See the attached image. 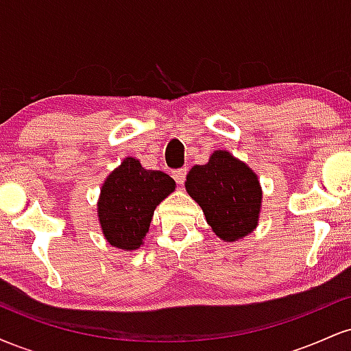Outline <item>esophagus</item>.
Here are the masks:
<instances>
[{
  "mask_svg": "<svg viewBox=\"0 0 351 351\" xmlns=\"http://www.w3.org/2000/svg\"><path fill=\"white\" fill-rule=\"evenodd\" d=\"M186 173H188L186 168H178V170L173 171L171 175H173V178H175L176 183H178V184H183V183H184V180H186Z\"/></svg>",
  "mask_w": 351,
  "mask_h": 351,
  "instance_id": "34e87169",
  "label": "esophagus"
}]
</instances>
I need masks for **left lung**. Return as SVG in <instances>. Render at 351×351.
I'll return each instance as SVG.
<instances>
[{
	"label": "left lung",
	"instance_id": "8db88e82",
	"mask_svg": "<svg viewBox=\"0 0 351 351\" xmlns=\"http://www.w3.org/2000/svg\"><path fill=\"white\" fill-rule=\"evenodd\" d=\"M184 184L223 241L241 239L257 226L263 198L259 181L251 168L231 153H213L206 165L189 170Z\"/></svg>",
	"mask_w": 351,
	"mask_h": 351
}]
</instances>
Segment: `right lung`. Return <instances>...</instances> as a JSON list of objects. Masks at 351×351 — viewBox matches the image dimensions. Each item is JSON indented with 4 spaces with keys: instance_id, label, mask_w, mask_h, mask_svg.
Wrapping results in <instances>:
<instances>
[{
    "instance_id": "obj_1",
    "label": "right lung",
    "mask_w": 351,
    "mask_h": 351,
    "mask_svg": "<svg viewBox=\"0 0 351 351\" xmlns=\"http://www.w3.org/2000/svg\"><path fill=\"white\" fill-rule=\"evenodd\" d=\"M175 189L167 173L145 170L127 158L108 175L100 191L99 219L104 236L120 249H138L150 228L155 208Z\"/></svg>"
}]
</instances>
